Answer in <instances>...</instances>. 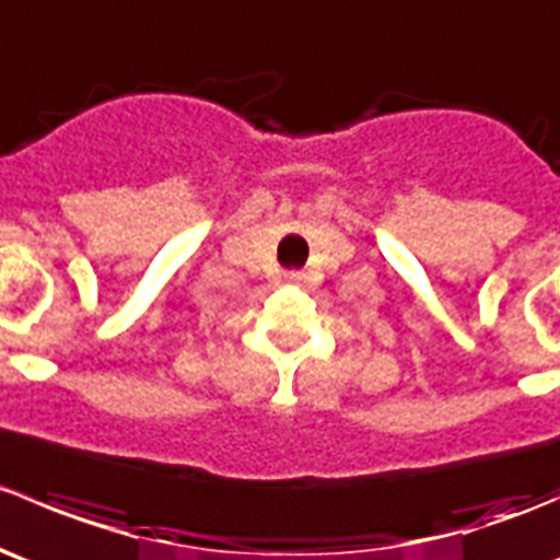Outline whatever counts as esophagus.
Segmentation results:
<instances>
[{
  "instance_id": "34e87169",
  "label": "esophagus",
  "mask_w": 560,
  "mask_h": 560,
  "mask_svg": "<svg viewBox=\"0 0 560 560\" xmlns=\"http://www.w3.org/2000/svg\"><path fill=\"white\" fill-rule=\"evenodd\" d=\"M284 279L290 281V284H303V279H306V276H303L301 270H290V273H287Z\"/></svg>"
}]
</instances>
